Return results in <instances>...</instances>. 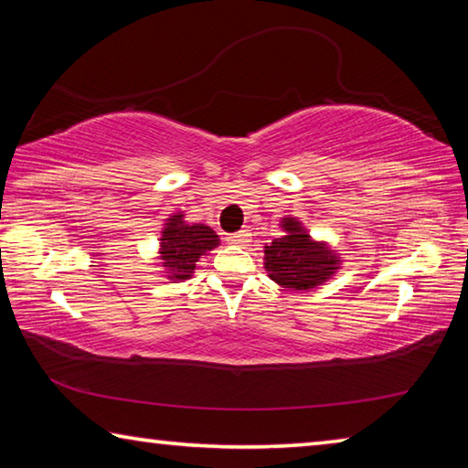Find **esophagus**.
I'll return each mask as SVG.
<instances>
[{
	"label": "esophagus",
	"mask_w": 468,
	"mask_h": 468,
	"mask_svg": "<svg viewBox=\"0 0 468 468\" xmlns=\"http://www.w3.org/2000/svg\"><path fill=\"white\" fill-rule=\"evenodd\" d=\"M250 237H251V235H250L248 231H239V233L229 235L227 241L233 243V245H245V243H250Z\"/></svg>",
	"instance_id": "1"
}]
</instances>
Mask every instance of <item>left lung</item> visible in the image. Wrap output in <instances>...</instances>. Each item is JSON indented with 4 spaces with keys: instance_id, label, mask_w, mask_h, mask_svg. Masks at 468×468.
I'll return each mask as SVG.
<instances>
[{
    "instance_id": "1",
    "label": "left lung",
    "mask_w": 468,
    "mask_h": 468,
    "mask_svg": "<svg viewBox=\"0 0 468 468\" xmlns=\"http://www.w3.org/2000/svg\"><path fill=\"white\" fill-rule=\"evenodd\" d=\"M282 235L264 248V268L284 289L307 291L326 282L338 271L340 258L328 243L314 241L297 218L281 220Z\"/></svg>"
}]
</instances>
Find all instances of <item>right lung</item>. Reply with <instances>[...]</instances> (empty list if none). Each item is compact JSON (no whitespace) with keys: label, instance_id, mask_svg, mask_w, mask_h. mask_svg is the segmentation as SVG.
Instances as JSON below:
<instances>
[{"label":"right lung","instance_id":"add662e5","mask_svg":"<svg viewBox=\"0 0 468 468\" xmlns=\"http://www.w3.org/2000/svg\"><path fill=\"white\" fill-rule=\"evenodd\" d=\"M218 241V235L210 227L200 223L189 225L181 212H176L171 218L165 220L161 248H158V260L167 271V279L187 281L196 271L197 258L215 250Z\"/></svg>","mask_w":468,"mask_h":468}]
</instances>
